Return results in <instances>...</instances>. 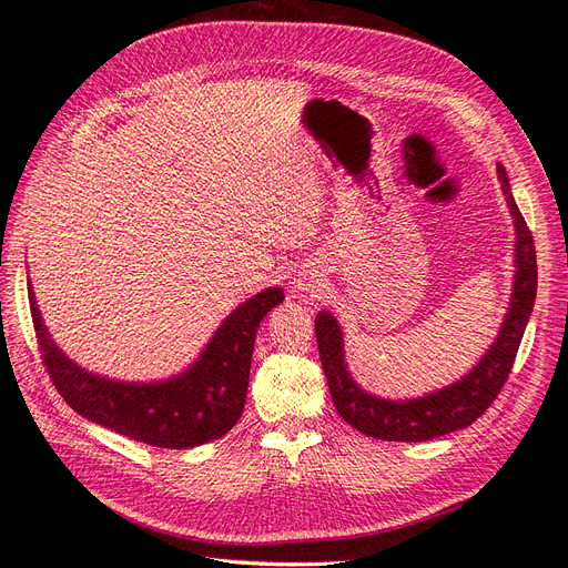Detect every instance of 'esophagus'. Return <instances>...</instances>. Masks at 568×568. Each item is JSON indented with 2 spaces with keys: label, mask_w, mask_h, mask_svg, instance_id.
Here are the masks:
<instances>
[{
  "label": "esophagus",
  "mask_w": 568,
  "mask_h": 568,
  "mask_svg": "<svg viewBox=\"0 0 568 568\" xmlns=\"http://www.w3.org/2000/svg\"><path fill=\"white\" fill-rule=\"evenodd\" d=\"M311 278H314V276H311ZM311 278H304V281H300V285H302V290H311V287H316L314 283L316 281H311Z\"/></svg>",
  "instance_id": "esophagus-1"
}]
</instances>
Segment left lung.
Wrapping results in <instances>:
<instances>
[{"mask_svg": "<svg viewBox=\"0 0 568 568\" xmlns=\"http://www.w3.org/2000/svg\"><path fill=\"white\" fill-rule=\"evenodd\" d=\"M498 176L517 229L515 292H511L509 311L500 327L498 339L493 342L486 356L477 363V368L469 375H465L460 382L450 384V387L442 392H434L429 396L413 400H384L371 396L358 387L349 373H346L342 331L337 321L327 314V311H321L316 316V342L333 404L337 413L344 417V423H349L361 434L382 438V442H429V438L469 427L474 419L488 410V406L498 398L500 389L505 387L519 352L528 316L530 311H534L538 290V266L534 235H530L515 203V195L509 191L507 172L500 162Z\"/></svg>", "mask_w": 568, "mask_h": 568, "instance_id": "8db88e82", "label": "left lung"}]
</instances>
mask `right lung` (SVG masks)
Instances as JSON below:
<instances>
[{
  "label": "right lung",
  "instance_id": "add662e5",
  "mask_svg": "<svg viewBox=\"0 0 568 568\" xmlns=\"http://www.w3.org/2000/svg\"><path fill=\"white\" fill-rule=\"evenodd\" d=\"M28 287L30 314L53 387L91 423L155 448H193L224 436L245 408L257 327L285 300L268 287L237 306L214 333L193 368L168 382L130 384L82 371L51 342Z\"/></svg>",
  "mask_w": 568,
  "mask_h": 568
}]
</instances>
